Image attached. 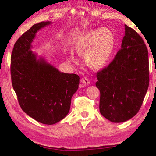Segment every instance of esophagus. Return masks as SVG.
Returning a JSON list of instances; mask_svg holds the SVG:
<instances>
[{
  "label": "esophagus",
  "mask_w": 156,
  "mask_h": 156,
  "mask_svg": "<svg viewBox=\"0 0 156 156\" xmlns=\"http://www.w3.org/2000/svg\"><path fill=\"white\" fill-rule=\"evenodd\" d=\"M81 83H83L84 85H89V84H90V80H89V79L87 77H85V76H84V77L82 78Z\"/></svg>",
  "instance_id": "34e87169"
}]
</instances>
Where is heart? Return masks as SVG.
I'll return each mask as SVG.
<instances>
[{"instance_id": "1", "label": "heart", "mask_w": 156, "mask_h": 156, "mask_svg": "<svg viewBox=\"0 0 156 156\" xmlns=\"http://www.w3.org/2000/svg\"><path fill=\"white\" fill-rule=\"evenodd\" d=\"M115 36L108 28H98L84 31L79 35L75 43L78 54H84L86 61L91 67L100 69L109 61L114 50ZM71 59L74 58L72 53Z\"/></svg>"}]
</instances>
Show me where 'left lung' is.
Instances as JSON below:
<instances>
[{"label": "left lung", "instance_id": "left-lung-1", "mask_svg": "<svg viewBox=\"0 0 156 156\" xmlns=\"http://www.w3.org/2000/svg\"><path fill=\"white\" fill-rule=\"evenodd\" d=\"M121 49L107 67L97 73L100 112L112 122H123L137 114L149 87L148 50L142 37L125 25Z\"/></svg>", "mask_w": 156, "mask_h": 156}]
</instances>
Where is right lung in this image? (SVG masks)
<instances>
[{"label": "right lung", "mask_w": 156, "mask_h": 156, "mask_svg": "<svg viewBox=\"0 0 156 156\" xmlns=\"http://www.w3.org/2000/svg\"><path fill=\"white\" fill-rule=\"evenodd\" d=\"M51 24L49 21L37 23L18 39L10 67L12 86L21 109L44 125L56 124L68 114L80 80L77 74L59 72L31 50L37 31Z\"/></svg>", "instance_id": "1"}]
</instances>
